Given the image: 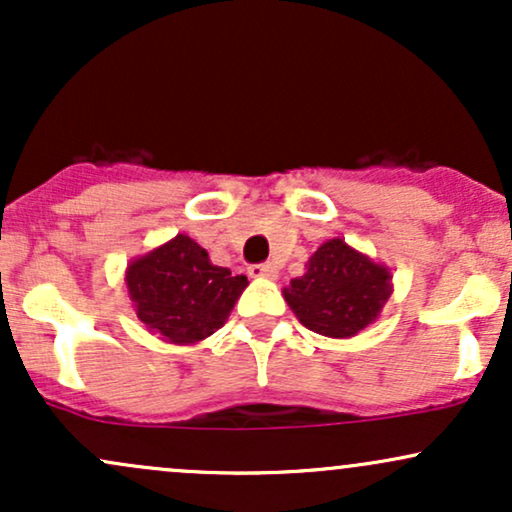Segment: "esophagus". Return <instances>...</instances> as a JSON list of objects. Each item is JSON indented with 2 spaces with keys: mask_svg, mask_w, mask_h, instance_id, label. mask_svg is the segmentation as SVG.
Wrapping results in <instances>:
<instances>
[{
  "mask_svg": "<svg viewBox=\"0 0 512 512\" xmlns=\"http://www.w3.org/2000/svg\"><path fill=\"white\" fill-rule=\"evenodd\" d=\"M250 276H255V279H276V267L272 262H262V264H252L248 269Z\"/></svg>",
  "mask_w": 512,
  "mask_h": 512,
  "instance_id": "1",
  "label": "esophagus"
}]
</instances>
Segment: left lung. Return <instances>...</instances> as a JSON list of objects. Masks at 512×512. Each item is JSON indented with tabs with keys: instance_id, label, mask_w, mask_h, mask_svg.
<instances>
[{
	"instance_id": "8db88e82",
	"label": "left lung",
	"mask_w": 512,
	"mask_h": 512,
	"mask_svg": "<svg viewBox=\"0 0 512 512\" xmlns=\"http://www.w3.org/2000/svg\"><path fill=\"white\" fill-rule=\"evenodd\" d=\"M286 303L308 330L354 337L375 320L390 298V272L334 238L308 260V272L284 289Z\"/></svg>"
}]
</instances>
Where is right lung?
<instances>
[{"instance_id":"obj_1","label":"right lung","mask_w":512,"mask_h":512,"mask_svg":"<svg viewBox=\"0 0 512 512\" xmlns=\"http://www.w3.org/2000/svg\"><path fill=\"white\" fill-rule=\"evenodd\" d=\"M139 320L173 344H195L223 327L248 276L209 262L192 238L175 236L127 269Z\"/></svg>"}]
</instances>
